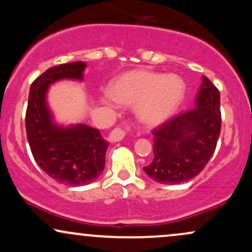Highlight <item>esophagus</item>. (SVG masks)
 I'll return each instance as SVG.
<instances>
[{
    "label": "esophagus",
    "mask_w": 252,
    "mask_h": 252,
    "mask_svg": "<svg viewBox=\"0 0 252 252\" xmlns=\"http://www.w3.org/2000/svg\"><path fill=\"white\" fill-rule=\"evenodd\" d=\"M124 135H126V131H124L123 129L115 128L111 132H110L109 138H110V141H111V142H117V141L122 140V138L124 137Z\"/></svg>",
    "instance_id": "34e87169"
}]
</instances>
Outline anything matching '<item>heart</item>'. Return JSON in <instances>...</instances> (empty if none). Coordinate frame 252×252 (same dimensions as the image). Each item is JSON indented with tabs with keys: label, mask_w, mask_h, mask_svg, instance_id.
<instances>
[{
	"label": "heart",
	"mask_w": 252,
	"mask_h": 252,
	"mask_svg": "<svg viewBox=\"0 0 252 252\" xmlns=\"http://www.w3.org/2000/svg\"><path fill=\"white\" fill-rule=\"evenodd\" d=\"M118 103L137 104L138 116L148 124L162 123L174 115L186 94V84L176 74L132 71L120 77L109 89Z\"/></svg>",
	"instance_id": "1"
}]
</instances>
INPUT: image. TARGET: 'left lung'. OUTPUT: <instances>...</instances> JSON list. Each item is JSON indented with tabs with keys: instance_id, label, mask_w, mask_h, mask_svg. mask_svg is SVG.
Masks as SVG:
<instances>
[{
	"instance_id": "obj_1",
	"label": "left lung",
	"mask_w": 252,
	"mask_h": 252,
	"mask_svg": "<svg viewBox=\"0 0 252 252\" xmlns=\"http://www.w3.org/2000/svg\"><path fill=\"white\" fill-rule=\"evenodd\" d=\"M220 126V94L209 78L202 77L195 108L153 130L154 158L143 170L160 184L189 181L215 153Z\"/></svg>"
}]
</instances>
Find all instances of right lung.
<instances>
[{"instance_id":"add662e5","label":"right lung","mask_w":252,"mask_h":252,"mask_svg":"<svg viewBox=\"0 0 252 252\" xmlns=\"http://www.w3.org/2000/svg\"><path fill=\"white\" fill-rule=\"evenodd\" d=\"M86 63L76 62L48 68L31 85L26 111V131L37 166L67 186H84L103 173L108 141L86 124L63 126L53 121L47 105L52 84L63 79L83 80Z\"/></svg>"}]
</instances>
